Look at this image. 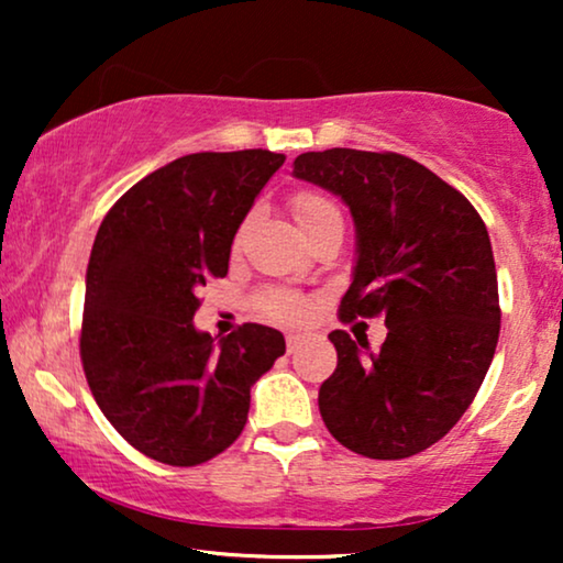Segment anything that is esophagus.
I'll return each mask as SVG.
<instances>
[{"mask_svg": "<svg viewBox=\"0 0 563 563\" xmlns=\"http://www.w3.org/2000/svg\"><path fill=\"white\" fill-rule=\"evenodd\" d=\"M307 338H310V333H289L287 335V351L291 353V351L297 349V345H302Z\"/></svg>", "mask_w": 563, "mask_h": 563, "instance_id": "1", "label": "esophagus"}]
</instances>
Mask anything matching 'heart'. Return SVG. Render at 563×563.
I'll use <instances>...</instances> for the list:
<instances>
[{"instance_id": "obj_1", "label": "heart", "mask_w": 563, "mask_h": 563, "mask_svg": "<svg viewBox=\"0 0 563 563\" xmlns=\"http://www.w3.org/2000/svg\"><path fill=\"white\" fill-rule=\"evenodd\" d=\"M289 207H291V214H295V220L299 222V228H302L307 235H310L314 228H320L322 222L341 218V210H338L333 199L312 189L295 191L289 199ZM256 307L264 318L274 322H299L312 312L310 299L302 295H295V291H279V289L258 295Z\"/></svg>"}]
</instances>
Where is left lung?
I'll list each match as a JSON object with an SVG mask.
<instances>
[{"instance_id": "left-lung-1", "label": "left lung", "mask_w": 563, "mask_h": 563, "mask_svg": "<svg viewBox=\"0 0 563 563\" xmlns=\"http://www.w3.org/2000/svg\"><path fill=\"white\" fill-rule=\"evenodd\" d=\"M297 179L333 191L356 222V268L338 314L384 318L379 351L333 330L320 387L330 435L368 459L430 449L474 402L499 338L489 233L474 205L418 161L353 148L295 158Z\"/></svg>"}]
</instances>
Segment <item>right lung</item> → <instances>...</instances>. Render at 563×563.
<instances>
[{
	"label": "right lung",
	"instance_id": "obj_1",
	"mask_svg": "<svg viewBox=\"0 0 563 563\" xmlns=\"http://www.w3.org/2000/svg\"><path fill=\"white\" fill-rule=\"evenodd\" d=\"M284 153H189L130 187L97 230L81 364L99 410L168 466L218 456L249 420L251 387L284 356L279 330L243 322L212 341L197 289L228 274L230 245Z\"/></svg>",
	"mask_w": 563,
	"mask_h": 563
}]
</instances>
